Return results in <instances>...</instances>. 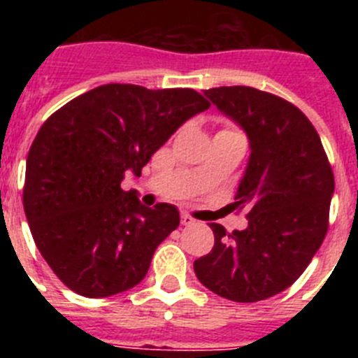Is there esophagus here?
I'll list each match as a JSON object with an SVG mask.
<instances>
[{
    "instance_id": "1",
    "label": "esophagus",
    "mask_w": 358,
    "mask_h": 358,
    "mask_svg": "<svg viewBox=\"0 0 358 358\" xmlns=\"http://www.w3.org/2000/svg\"><path fill=\"white\" fill-rule=\"evenodd\" d=\"M181 224H182V226H192V224H195V220L189 217L188 213H182L181 215Z\"/></svg>"
}]
</instances>
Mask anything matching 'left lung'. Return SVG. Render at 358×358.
<instances>
[{
	"label": "left lung",
	"instance_id": "1",
	"mask_svg": "<svg viewBox=\"0 0 358 358\" xmlns=\"http://www.w3.org/2000/svg\"><path fill=\"white\" fill-rule=\"evenodd\" d=\"M204 94L248 134L251 154L235 199L249 206V224L233 233L210 224L215 245L194 271L220 297L262 301L289 289L321 248L334 172L314 125L283 98L248 85Z\"/></svg>",
	"mask_w": 358,
	"mask_h": 358
}]
</instances>
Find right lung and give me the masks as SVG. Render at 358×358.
Segmentation results:
<instances>
[{"label":"right lung","mask_w":358,"mask_h":358,"mask_svg":"<svg viewBox=\"0 0 358 358\" xmlns=\"http://www.w3.org/2000/svg\"><path fill=\"white\" fill-rule=\"evenodd\" d=\"M208 107L186 87L106 84L43 123L27 157L23 206L37 249L68 289L107 297L143 280L181 218L173 204L147 208L120 185Z\"/></svg>","instance_id":"right-lung-1"}]
</instances>
